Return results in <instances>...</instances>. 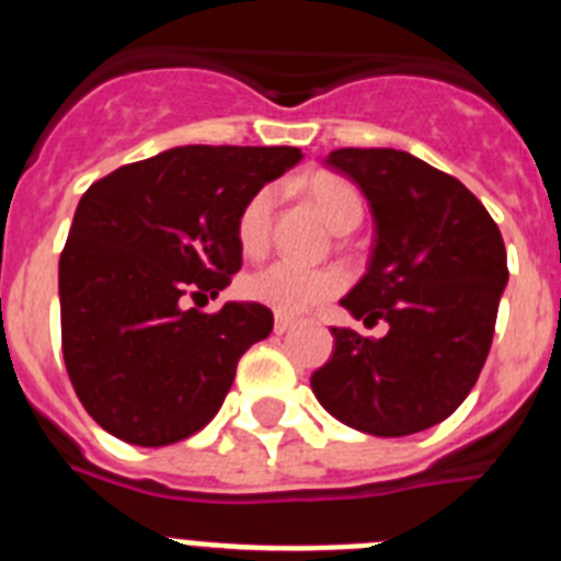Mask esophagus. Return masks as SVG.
<instances>
[{
	"mask_svg": "<svg viewBox=\"0 0 561 561\" xmlns=\"http://www.w3.org/2000/svg\"><path fill=\"white\" fill-rule=\"evenodd\" d=\"M295 329V320H289V317H275V334H286V331Z\"/></svg>",
	"mask_w": 561,
	"mask_h": 561,
	"instance_id": "1",
	"label": "esophagus"
}]
</instances>
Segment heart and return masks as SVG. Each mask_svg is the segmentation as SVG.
Instances as JSON below:
<instances>
[{"instance_id":"obj_1","label":"heart","mask_w":561,"mask_h":561,"mask_svg":"<svg viewBox=\"0 0 561 561\" xmlns=\"http://www.w3.org/2000/svg\"><path fill=\"white\" fill-rule=\"evenodd\" d=\"M306 191H309L317 210L323 213V219L336 232L354 230L362 221L365 205H362L359 191L351 182L331 176V173H317L306 182ZM272 210H275V191L272 187H261L244 202L236 219V238L244 255H261L266 250L272 232ZM340 286L342 280L336 272L306 270V266L291 264V261H272V264L250 272L241 280V291H244L247 300L266 306L280 317H297L314 309L317 304L334 297Z\"/></svg>"}]
</instances>
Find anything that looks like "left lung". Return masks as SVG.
<instances>
[{"mask_svg":"<svg viewBox=\"0 0 561 561\" xmlns=\"http://www.w3.org/2000/svg\"><path fill=\"white\" fill-rule=\"evenodd\" d=\"M325 162L362 187L376 221L368 275L342 306L390 331L331 329L334 354L311 390L359 433H421L449 419L483 370L508 280L503 236L469 187L413 153L340 148Z\"/></svg>","mask_w":561,"mask_h":561,"instance_id":"1","label":"left lung"}]
</instances>
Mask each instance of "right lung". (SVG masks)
<instances>
[{
	"label": "right lung",
	"mask_w": 561,
	"mask_h": 561,
	"mask_svg": "<svg viewBox=\"0 0 561 561\" xmlns=\"http://www.w3.org/2000/svg\"><path fill=\"white\" fill-rule=\"evenodd\" d=\"M300 160L291 146H180L98 180L58 261L61 351L87 413L114 438L168 447L225 404L272 311L216 297L241 270L236 219Z\"/></svg>",
	"instance_id": "obj_1"
}]
</instances>
